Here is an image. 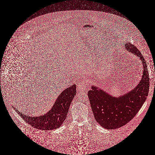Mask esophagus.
<instances>
[{
  "label": "esophagus",
  "mask_w": 155,
  "mask_h": 155,
  "mask_svg": "<svg viewBox=\"0 0 155 155\" xmlns=\"http://www.w3.org/2000/svg\"><path fill=\"white\" fill-rule=\"evenodd\" d=\"M77 89L79 91H85L87 89V85L84 82H80L77 85Z\"/></svg>",
  "instance_id": "obj_1"
}]
</instances>
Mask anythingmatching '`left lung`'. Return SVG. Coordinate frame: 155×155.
Returning a JSON list of instances; mask_svg holds the SVG:
<instances>
[{"instance_id":"8db88e82","label":"left lung","mask_w":155,"mask_h":155,"mask_svg":"<svg viewBox=\"0 0 155 155\" xmlns=\"http://www.w3.org/2000/svg\"><path fill=\"white\" fill-rule=\"evenodd\" d=\"M124 48L140 58L142 76L136 86L121 96L114 97L97 86L91 85L87 96L97 122L107 129H117L129 123L139 112L148 95L150 78L143 56L134 45L126 43Z\"/></svg>"}]
</instances>
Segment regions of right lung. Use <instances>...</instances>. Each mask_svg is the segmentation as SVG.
I'll use <instances>...</instances> for the list:
<instances>
[{"instance_id": "add662e5", "label": "right lung", "mask_w": 155, "mask_h": 155, "mask_svg": "<svg viewBox=\"0 0 155 155\" xmlns=\"http://www.w3.org/2000/svg\"><path fill=\"white\" fill-rule=\"evenodd\" d=\"M75 94L76 85L74 84L61 92L51 109L39 116H29L18 110L16 112L26 123L34 128L44 130L55 129L60 127L66 118L71 102Z\"/></svg>"}]
</instances>
